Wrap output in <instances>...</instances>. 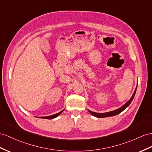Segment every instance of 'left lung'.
I'll return each mask as SVG.
<instances>
[{"instance_id": "8db88e82", "label": "left lung", "mask_w": 152, "mask_h": 152, "mask_svg": "<svg viewBox=\"0 0 152 152\" xmlns=\"http://www.w3.org/2000/svg\"><path fill=\"white\" fill-rule=\"evenodd\" d=\"M136 89L134 92V94L133 96H132L131 99L128 101V102L124 104V105L123 107H121V108H118V109H117L115 110H114V111H111V112H105V113H96V112H92L91 110H88V112H90V113L92 115H94L95 117H97V118H107V117H110V116H114V115H118L119 114V113H121V112H123L125 108H126L128 106H129V104L131 103V102H132V100H133L134 96H135V92H136Z\"/></svg>"}]
</instances>
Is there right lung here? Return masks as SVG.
Wrapping results in <instances>:
<instances>
[{"instance_id": "right-lung-1", "label": "right lung", "mask_w": 152, "mask_h": 152, "mask_svg": "<svg viewBox=\"0 0 152 152\" xmlns=\"http://www.w3.org/2000/svg\"><path fill=\"white\" fill-rule=\"evenodd\" d=\"M63 111H64V110H61V111L60 112H58V113H57V114H54V115H49V116H47V117H42L41 118H43V119H50L55 118H56L57 116L59 115Z\"/></svg>"}]
</instances>
